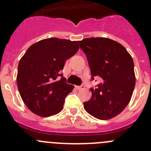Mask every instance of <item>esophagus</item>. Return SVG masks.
Wrapping results in <instances>:
<instances>
[{
    "label": "esophagus",
    "mask_w": 151,
    "mask_h": 151,
    "mask_svg": "<svg viewBox=\"0 0 151 151\" xmlns=\"http://www.w3.org/2000/svg\"><path fill=\"white\" fill-rule=\"evenodd\" d=\"M75 88H77V90H79V91H80V90H83V89H84L85 86H84V85H81V86H76Z\"/></svg>",
    "instance_id": "1"
}]
</instances>
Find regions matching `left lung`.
Masks as SVG:
<instances>
[{
    "mask_svg": "<svg viewBox=\"0 0 151 151\" xmlns=\"http://www.w3.org/2000/svg\"><path fill=\"white\" fill-rule=\"evenodd\" d=\"M79 43L86 55L91 79H102L97 88H91L92 96L83 103L85 109L98 119H111L132 99L136 83L133 59L123 45L108 38H88Z\"/></svg>",
    "mask_w": 151,
    "mask_h": 151,
    "instance_id": "8db88e82",
    "label": "left lung"
}]
</instances>
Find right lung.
<instances>
[{
    "label": "right lung",
    "mask_w": 151,
    "mask_h": 151,
    "mask_svg": "<svg viewBox=\"0 0 151 151\" xmlns=\"http://www.w3.org/2000/svg\"><path fill=\"white\" fill-rule=\"evenodd\" d=\"M78 41L50 38L33 44L18 65L17 83L22 101L41 117L59 113L74 85L67 84L60 71L79 50Z\"/></svg>",
    "instance_id": "add662e5"
}]
</instances>
